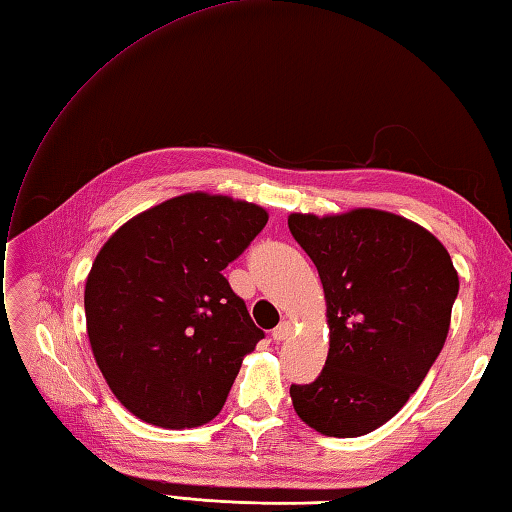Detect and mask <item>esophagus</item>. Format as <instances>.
Returning a JSON list of instances; mask_svg holds the SVG:
<instances>
[{"label": "esophagus", "instance_id": "obj_1", "mask_svg": "<svg viewBox=\"0 0 512 512\" xmlns=\"http://www.w3.org/2000/svg\"><path fill=\"white\" fill-rule=\"evenodd\" d=\"M291 333H293L291 322H280V324L274 328V333H271V337H274L276 342H285V339H289Z\"/></svg>", "mask_w": 512, "mask_h": 512}]
</instances>
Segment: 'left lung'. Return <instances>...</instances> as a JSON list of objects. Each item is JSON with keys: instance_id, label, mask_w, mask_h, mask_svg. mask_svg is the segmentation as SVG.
Returning <instances> with one entry per match:
<instances>
[{"instance_id": "1", "label": "left lung", "mask_w": 512, "mask_h": 512, "mask_svg": "<svg viewBox=\"0 0 512 512\" xmlns=\"http://www.w3.org/2000/svg\"><path fill=\"white\" fill-rule=\"evenodd\" d=\"M289 230L320 274L331 348L320 377L291 385L306 425L370 434L401 410L449 333L458 274L434 234L381 210L291 214Z\"/></svg>"}]
</instances>
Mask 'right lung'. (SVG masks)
<instances>
[{"mask_svg":"<svg viewBox=\"0 0 512 512\" xmlns=\"http://www.w3.org/2000/svg\"><path fill=\"white\" fill-rule=\"evenodd\" d=\"M254 203L190 192L124 223L85 285L87 335L131 414L166 429L221 412L265 333L221 271L263 232Z\"/></svg>","mask_w":512,"mask_h":512,"instance_id":"add662e5","label":"right lung"}]
</instances>
